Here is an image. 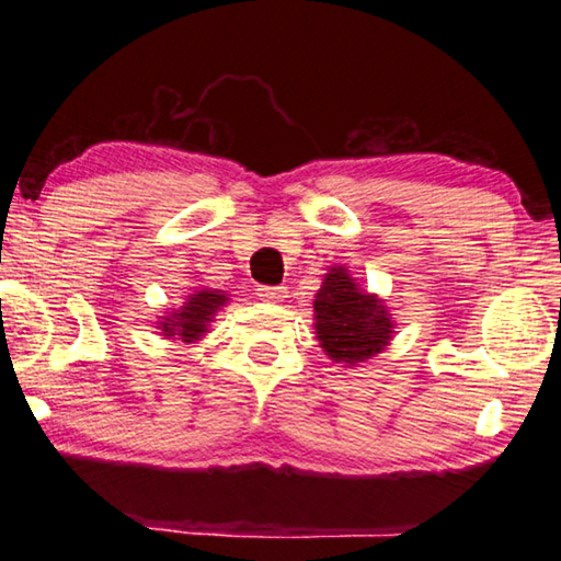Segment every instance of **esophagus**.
Listing matches in <instances>:
<instances>
[{"mask_svg":"<svg viewBox=\"0 0 561 561\" xmlns=\"http://www.w3.org/2000/svg\"><path fill=\"white\" fill-rule=\"evenodd\" d=\"M257 297L262 299V301H282L284 297H287V289L284 287H260L257 289Z\"/></svg>","mask_w":561,"mask_h":561,"instance_id":"34e87169","label":"esophagus"}]
</instances>
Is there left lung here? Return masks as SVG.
Segmentation results:
<instances>
[{
  "label": "left lung",
  "instance_id": "obj_1",
  "mask_svg": "<svg viewBox=\"0 0 561 561\" xmlns=\"http://www.w3.org/2000/svg\"><path fill=\"white\" fill-rule=\"evenodd\" d=\"M386 299L366 291L344 264H334L314 294V329L324 354L341 366H358L383 354L396 336Z\"/></svg>",
  "mask_w": 561,
  "mask_h": 561
}]
</instances>
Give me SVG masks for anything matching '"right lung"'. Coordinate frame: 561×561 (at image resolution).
<instances>
[{
	"label": "right lung",
	"mask_w": 561,
	"mask_h": 561,
	"mask_svg": "<svg viewBox=\"0 0 561 561\" xmlns=\"http://www.w3.org/2000/svg\"><path fill=\"white\" fill-rule=\"evenodd\" d=\"M227 301H230V294L222 289L195 287L178 309H170L165 317H158L160 336L183 341V344H197L205 334H210V324Z\"/></svg>",
	"instance_id": "add662e5"
}]
</instances>
